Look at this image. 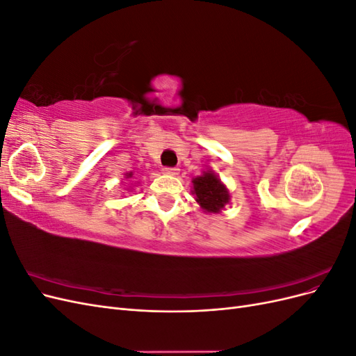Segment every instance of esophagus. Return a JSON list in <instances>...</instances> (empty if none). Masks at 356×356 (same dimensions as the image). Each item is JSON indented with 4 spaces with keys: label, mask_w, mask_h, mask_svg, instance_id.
<instances>
[{
    "label": "esophagus",
    "mask_w": 356,
    "mask_h": 356,
    "mask_svg": "<svg viewBox=\"0 0 356 356\" xmlns=\"http://www.w3.org/2000/svg\"><path fill=\"white\" fill-rule=\"evenodd\" d=\"M178 172H179V169H178V168H168V166H165V168H163V174L170 175V177H175V175H178Z\"/></svg>",
    "instance_id": "esophagus-1"
}]
</instances>
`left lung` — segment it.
Here are the masks:
<instances>
[{
	"mask_svg": "<svg viewBox=\"0 0 356 356\" xmlns=\"http://www.w3.org/2000/svg\"><path fill=\"white\" fill-rule=\"evenodd\" d=\"M193 195L196 202L207 212L218 213L230 202V193L221 179L212 170L203 172V175L193 178Z\"/></svg>",
	"mask_w": 356,
	"mask_h": 356,
	"instance_id": "obj_1",
	"label": "left lung"
}]
</instances>
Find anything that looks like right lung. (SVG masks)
Returning a JSON list of instances; mask_svg holds the SVG:
<instances>
[{
	"label": "right lung",
	"instance_id": "obj_1",
	"mask_svg": "<svg viewBox=\"0 0 356 356\" xmlns=\"http://www.w3.org/2000/svg\"><path fill=\"white\" fill-rule=\"evenodd\" d=\"M132 175H134V174H132V172H131V174H127V175H126V178H131Z\"/></svg>",
	"mask_w": 356,
	"mask_h": 356
}]
</instances>
